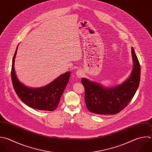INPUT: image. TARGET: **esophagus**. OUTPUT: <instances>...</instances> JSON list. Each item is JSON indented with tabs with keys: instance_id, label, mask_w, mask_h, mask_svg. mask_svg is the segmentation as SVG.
Wrapping results in <instances>:
<instances>
[{
	"instance_id": "obj_1",
	"label": "esophagus",
	"mask_w": 152,
	"mask_h": 152,
	"mask_svg": "<svg viewBox=\"0 0 152 152\" xmlns=\"http://www.w3.org/2000/svg\"><path fill=\"white\" fill-rule=\"evenodd\" d=\"M76 75L78 77V78H81L84 74H83V72L81 71V70H78L77 72H76Z\"/></svg>"
}]
</instances>
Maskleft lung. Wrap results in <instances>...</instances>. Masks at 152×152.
<instances>
[{
	"instance_id": "obj_1",
	"label": "left lung",
	"mask_w": 152,
	"mask_h": 152,
	"mask_svg": "<svg viewBox=\"0 0 152 152\" xmlns=\"http://www.w3.org/2000/svg\"><path fill=\"white\" fill-rule=\"evenodd\" d=\"M133 69L129 78L121 85L104 88L99 84L81 79L85 88V102L91 112L100 115H115L122 110L134 97L140 83V65L132 48Z\"/></svg>"
}]
</instances>
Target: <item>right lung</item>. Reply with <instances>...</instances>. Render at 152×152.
<instances>
[{"label":"right lung","instance_id":"add662e5","mask_svg":"<svg viewBox=\"0 0 152 152\" xmlns=\"http://www.w3.org/2000/svg\"><path fill=\"white\" fill-rule=\"evenodd\" d=\"M17 49L18 47L13 58L11 69L12 84L17 94L30 107L41 110H54L58 106L61 97L69 82L71 73L67 72L61 75L45 87L39 88H28L18 80L15 74L14 62Z\"/></svg>","mask_w":152,"mask_h":152}]
</instances>
